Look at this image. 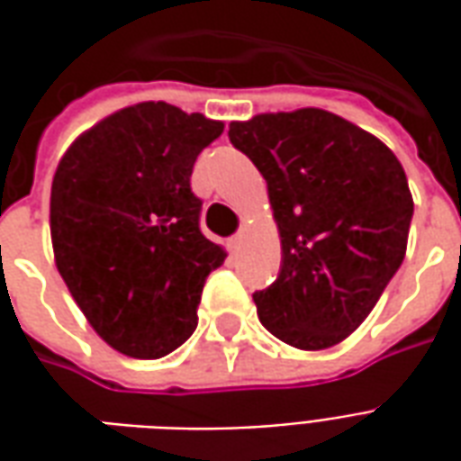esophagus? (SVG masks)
I'll use <instances>...</instances> for the list:
<instances>
[{
  "mask_svg": "<svg viewBox=\"0 0 461 461\" xmlns=\"http://www.w3.org/2000/svg\"><path fill=\"white\" fill-rule=\"evenodd\" d=\"M230 247H231V251L240 249V247H241V234H234V237H231Z\"/></svg>",
  "mask_w": 461,
  "mask_h": 461,
  "instance_id": "1",
  "label": "esophagus"
}]
</instances>
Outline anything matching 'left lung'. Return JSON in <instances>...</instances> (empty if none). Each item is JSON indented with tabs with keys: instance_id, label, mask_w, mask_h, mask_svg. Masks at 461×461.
Masks as SVG:
<instances>
[{
	"instance_id": "left-lung-1",
	"label": "left lung",
	"mask_w": 461,
	"mask_h": 461,
	"mask_svg": "<svg viewBox=\"0 0 461 461\" xmlns=\"http://www.w3.org/2000/svg\"><path fill=\"white\" fill-rule=\"evenodd\" d=\"M231 145L267 180L281 271L254 303L264 329L301 350L348 339L407 251L412 194L395 152L321 108L230 122Z\"/></svg>"
}]
</instances>
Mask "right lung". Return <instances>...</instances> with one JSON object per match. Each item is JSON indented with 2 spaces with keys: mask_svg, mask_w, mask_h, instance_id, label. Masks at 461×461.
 <instances>
[{
  "mask_svg": "<svg viewBox=\"0 0 461 461\" xmlns=\"http://www.w3.org/2000/svg\"><path fill=\"white\" fill-rule=\"evenodd\" d=\"M221 131V121L145 101L81 132L56 167V269L122 356H167L197 329L202 286L227 251L202 234L190 177Z\"/></svg>",
  "mask_w": 461,
  "mask_h": 461,
  "instance_id": "add662e5",
  "label": "right lung"
}]
</instances>
